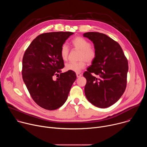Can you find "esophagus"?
Instances as JSON below:
<instances>
[{"instance_id":"34e87169","label":"esophagus","mask_w":147,"mask_h":147,"mask_svg":"<svg viewBox=\"0 0 147 147\" xmlns=\"http://www.w3.org/2000/svg\"><path fill=\"white\" fill-rule=\"evenodd\" d=\"M76 76H77V77H81V76H82V74H80V73H76Z\"/></svg>"}]
</instances>
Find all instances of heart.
Listing matches in <instances>:
<instances>
[{
  "instance_id": "obj_1",
  "label": "heart",
  "mask_w": 147,
  "mask_h": 147,
  "mask_svg": "<svg viewBox=\"0 0 147 147\" xmlns=\"http://www.w3.org/2000/svg\"><path fill=\"white\" fill-rule=\"evenodd\" d=\"M71 44L74 48L80 50V59L81 60L78 62H69L66 64L65 68L68 71L78 73L85 67L86 65L85 60L91 63L95 59L96 52L94 47H91L90 42L81 36H77L73 39ZM69 53V49L67 45L66 44L63 45L60 48V56L63 60H66L67 59Z\"/></svg>"
}]
</instances>
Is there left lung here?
I'll list each match as a JSON object with an SVG mask.
<instances>
[{
	"instance_id": "1",
	"label": "left lung",
	"mask_w": 147,
	"mask_h": 147,
	"mask_svg": "<svg viewBox=\"0 0 147 147\" xmlns=\"http://www.w3.org/2000/svg\"><path fill=\"white\" fill-rule=\"evenodd\" d=\"M83 36L92 42L96 52L95 59L83 74L87 80L84 88L86 98L98 108L109 107L120 98L125 90L127 59L120 45L108 35L88 32Z\"/></svg>"
}]
</instances>
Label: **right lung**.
<instances>
[{"instance_id":"add662e5","label":"right lung","mask_w":147,"mask_h":147,"mask_svg":"<svg viewBox=\"0 0 147 147\" xmlns=\"http://www.w3.org/2000/svg\"><path fill=\"white\" fill-rule=\"evenodd\" d=\"M73 34L53 32L40 34L32 41L24 53L23 79L32 98L41 108L52 111L61 107L76 80L73 71L60 73L65 66L60 48Z\"/></svg>"}]
</instances>
